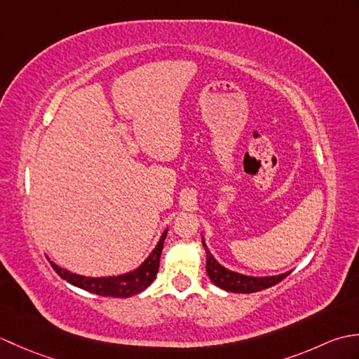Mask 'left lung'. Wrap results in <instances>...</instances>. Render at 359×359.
I'll use <instances>...</instances> for the list:
<instances>
[{
  "label": "left lung",
  "mask_w": 359,
  "mask_h": 359,
  "mask_svg": "<svg viewBox=\"0 0 359 359\" xmlns=\"http://www.w3.org/2000/svg\"><path fill=\"white\" fill-rule=\"evenodd\" d=\"M202 245L205 248V255H207V274L211 279V282L219 288L226 290L231 293H255L261 292L264 288H269L276 285L279 280L288 276L290 271L276 274V276H247V274L236 273L225 269L224 265H220L215 256L211 255L207 243L202 236Z\"/></svg>",
  "instance_id": "left-lung-1"
}]
</instances>
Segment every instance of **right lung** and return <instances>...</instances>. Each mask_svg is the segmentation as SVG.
Listing matches in <instances>:
<instances>
[{
  "label": "right lung",
  "instance_id": "obj_1",
  "mask_svg": "<svg viewBox=\"0 0 359 359\" xmlns=\"http://www.w3.org/2000/svg\"><path fill=\"white\" fill-rule=\"evenodd\" d=\"M166 233H168V228L163 231V234L160 236L156 248L151 251L149 256L144 259L137 269L123 274H117V276L89 278V276H81V274L62 269V266L52 261H50V265L52 269L58 273L60 278H63L74 287L83 288L86 290V292L100 294V296L129 297L143 292V290L148 288L152 284V280L156 279L158 265H160V255H162Z\"/></svg>",
  "mask_w": 359,
  "mask_h": 359
}]
</instances>
